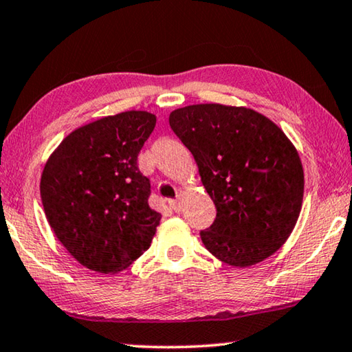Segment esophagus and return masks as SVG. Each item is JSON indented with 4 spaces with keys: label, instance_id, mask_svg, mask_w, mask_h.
<instances>
[{
    "label": "esophagus",
    "instance_id": "34e87169",
    "mask_svg": "<svg viewBox=\"0 0 352 352\" xmlns=\"http://www.w3.org/2000/svg\"><path fill=\"white\" fill-rule=\"evenodd\" d=\"M169 205H170V208H172V210H174L175 212H180V211H182V208H183V205H182V200H180V199H177V200H169Z\"/></svg>",
    "mask_w": 352,
    "mask_h": 352
}]
</instances>
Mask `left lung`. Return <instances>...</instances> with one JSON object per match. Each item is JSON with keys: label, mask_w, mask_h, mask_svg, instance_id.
<instances>
[{"label": "left lung", "mask_w": 352, "mask_h": 352, "mask_svg": "<svg viewBox=\"0 0 352 352\" xmlns=\"http://www.w3.org/2000/svg\"><path fill=\"white\" fill-rule=\"evenodd\" d=\"M169 124L216 205L214 223L200 231L208 252L237 269L278 252L305 194L300 155L283 130L256 110L223 104L182 107Z\"/></svg>", "instance_id": "8db88e82"}]
</instances>
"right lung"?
I'll return each instance as SVG.
<instances>
[{
  "label": "right lung",
  "instance_id": "1",
  "mask_svg": "<svg viewBox=\"0 0 352 352\" xmlns=\"http://www.w3.org/2000/svg\"><path fill=\"white\" fill-rule=\"evenodd\" d=\"M157 116L142 110L100 118L71 132L41 172L51 230L87 269L115 275L151 247L162 214L147 204L148 178L136 166Z\"/></svg>",
  "mask_w": 352,
  "mask_h": 352
}]
</instances>
